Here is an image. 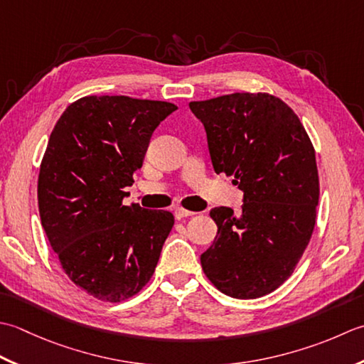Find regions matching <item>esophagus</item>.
I'll use <instances>...</instances> for the list:
<instances>
[{"label":"esophagus","instance_id":"esophagus-1","mask_svg":"<svg viewBox=\"0 0 364 364\" xmlns=\"http://www.w3.org/2000/svg\"><path fill=\"white\" fill-rule=\"evenodd\" d=\"M191 215H195V212H191V210H185V209H182V207H177V209L174 210V217H176L177 220H182V218L191 217Z\"/></svg>","mask_w":364,"mask_h":364}]
</instances>
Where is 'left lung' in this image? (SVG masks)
<instances>
[{
    "label": "left lung",
    "instance_id": "left-lung-1",
    "mask_svg": "<svg viewBox=\"0 0 364 364\" xmlns=\"http://www.w3.org/2000/svg\"><path fill=\"white\" fill-rule=\"evenodd\" d=\"M215 173L234 176L242 212L210 210L218 232L201 255L213 286L234 299L270 294L292 275L316 225V152L299 116L265 92L190 102Z\"/></svg>",
    "mask_w": 364,
    "mask_h": 364
}]
</instances>
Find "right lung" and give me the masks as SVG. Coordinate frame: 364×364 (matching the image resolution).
I'll list each match as a JSON object with an SVG mask.
<instances>
[{"instance_id": "obj_1", "label": "right lung", "mask_w": 364, "mask_h": 364, "mask_svg": "<svg viewBox=\"0 0 364 364\" xmlns=\"http://www.w3.org/2000/svg\"><path fill=\"white\" fill-rule=\"evenodd\" d=\"M174 103L87 95L51 132L37 198L41 221L73 283L102 301L130 299L154 275L174 225L168 210L124 205L125 187Z\"/></svg>"}]
</instances>
